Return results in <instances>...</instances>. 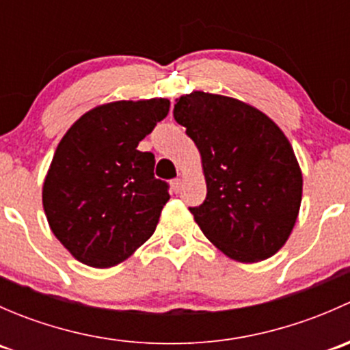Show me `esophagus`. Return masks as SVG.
<instances>
[{"mask_svg":"<svg viewBox=\"0 0 350 350\" xmlns=\"http://www.w3.org/2000/svg\"><path fill=\"white\" fill-rule=\"evenodd\" d=\"M181 186H183L181 179H172V181H171L172 193H179V191H181Z\"/></svg>","mask_w":350,"mask_h":350,"instance_id":"esophagus-1","label":"esophagus"}]
</instances>
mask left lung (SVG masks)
Listing matches in <instances>:
<instances>
[{"label": "left lung", "instance_id": "1", "mask_svg": "<svg viewBox=\"0 0 350 350\" xmlns=\"http://www.w3.org/2000/svg\"><path fill=\"white\" fill-rule=\"evenodd\" d=\"M174 118L201 155L206 198L189 211L204 237L239 262L269 259L301 204V169L288 137L260 109L203 91L178 98Z\"/></svg>", "mask_w": 350, "mask_h": 350}]
</instances>
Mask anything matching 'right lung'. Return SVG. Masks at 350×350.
I'll return each mask as SVG.
<instances>
[{
	"mask_svg": "<svg viewBox=\"0 0 350 350\" xmlns=\"http://www.w3.org/2000/svg\"><path fill=\"white\" fill-rule=\"evenodd\" d=\"M169 105L164 98L100 105L59 142L42 203L51 230L79 262L113 267L154 234L171 196L167 183L154 178V154L137 147Z\"/></svg>",
	"mask_w": 350,
	"mask_h": 350,
	"instance_id": "obj_1",
	"label": "right lung"
}]
</instances>
